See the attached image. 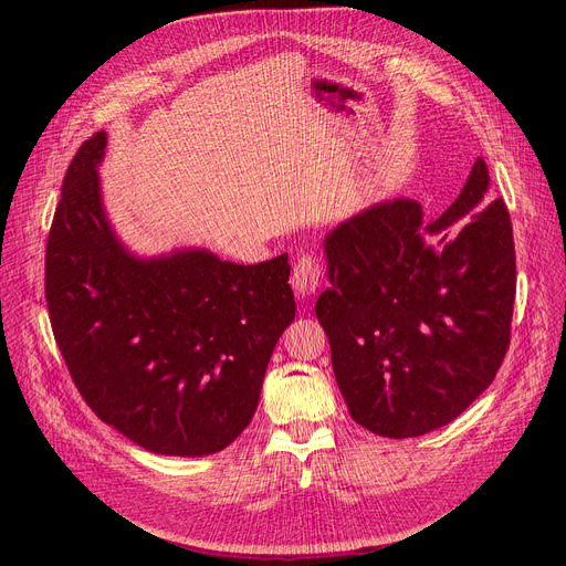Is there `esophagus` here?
<instances>
[{"instance_id":"esophagus-1","label":"esophagus","mask_w":566,"mask_h":566,"mask_svg":"<svg viewBox=\"0 0 566 566\" xmlns=\"http://www.w3.org/2000/svg\"><path fill=\"white\" fill-rule=\"evenodd\" d=\"M290 283H293V290L300 300H310L321 285V264L316 256H312V254L300 256L295 269H293V279H290Z\"/></svg>"}]
</instances>
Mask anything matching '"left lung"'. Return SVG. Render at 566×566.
Listing matches in <instances>:
<instances>
[{"instance_id":"8db88e82","label":"left lung","mask_w":566,"mask_h":566,"mask_svg":"<svg viewBox=\"0 0 566 566\" xmlns=\"http://www.w3.org/2000/svg\"><path fill=\"white\" fill-rule=\"evenodd\" d=\"M331 287L316 316L349 416L373 434L420 437L455 420L499 373L515 304L505 202L476 158L460 196L424 224L394 198L323 241Z\"/></svg>"}]
</instances>
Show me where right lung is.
<instances>
[{
  "label": "right lung",
  "mask_w": 566,
  "mask_h": 566,
  "mask_svg": "<svg viewBox=\"0 0 566 566\" xmlns=\"http://www.w3.org/2000/svg\"><path fill=\"white\" fill-rule=\"evenodd\" d=\"M108 134L84 142L46 243L51 328L82 399L160 455H210L250 424L269 358L295 318L287 254L224 262L205 248L142 256L101 196Z\"/></svg>",
  "instance_id": "right-lung-1"
}]
</instances>
